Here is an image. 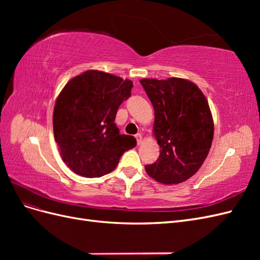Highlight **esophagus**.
Instances as JSON below:
<instances>
[{
  "instance_id": "1",
  "label": "esophagus",
  "mask_w": 260,
  "mask_h": 260,
  "mask_svg": "<svg viewBox=\"0 0 260 260\" xmlns=\"http://www.w3.org/2000/svg\"><path fill=\"white\" fill-rule=\"evenodd\" d=\"M136 139H137V141H138V145H140L141 143H142V136H141L140 133H137V135H136Z\"/></svg>"
}]
</instances>
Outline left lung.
<instances>
[{"mask_svg":"<svg viewBox=\"0 0 260 260\" xmlns=\"http://www.w3.org/2000/svg\"><path fill=\"white\" fill-rule=\"evenodd\" d=\"M155 112L158 159L145 171L157 182L178 184L201 168L214 138V120L199 86L182 78L141 79Z\"/></svg>","mask_w":260,"mask_h":260,"instance_id":"obj_1","label":"left lung"}]
</instances>
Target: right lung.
Masks as SVG:
<instances>
[{"instance_id":"right-lung-1","label":"right lung","mask_w":260,"mask_h":260,"mask_svg":"<svg viewBox=\"0 0 260 260\" xmlns=\"http://www.w3.org/2000/svg\"><path fill=\"white\" fill-rule=\"evenodd\" d=\"M132 86L131 80L88 70L69 80L59 93L53 113L54 138L62 160L75 174L104 176L137 145V140L120 135L114 122Z\"/></svg>"}]
</instances>
